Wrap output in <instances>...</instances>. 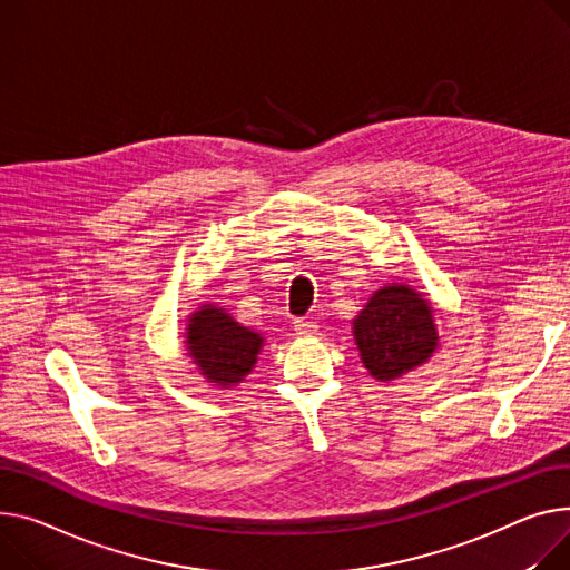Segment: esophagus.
Wrapping results in <instances>:
<instances>
[{
  "mask_svg": "<svg viewBox=\"0 0 570 570\" xmlns=\"http://www.w3.org/2000/svg\"><path fill=\"white\" fill-rule=\"evenodd\" d=\"M293 332L297 334V336H314L316 332H318V325L314 323V321H295L293 323Z\"/></svg>",
  "mask_w": 570,
  "mask_h": 570,
  "instance_id": "1",
  "label": "esophagus"
}]
</instances>
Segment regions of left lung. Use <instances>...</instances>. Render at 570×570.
I'll use <instances>...</instances> for the list:
<instances>
[{
    "instance_id": "obj_1",
    "label": "left lung",
    "mask_w": 570,
    "mask_h": 570,
    "mask_svg": "<svg viewBox=\"0 0 570 570\" xmlns=\"http://www.w3.org/2000/svg\"><path fill=\"white\" fill-rule=\"evenodd\" d=\"M435 312L431 299L407 284L373 291L353 318L355 346L368 375L390 383L426 364L440 344Z\"/></svg>"
}]
</instances>
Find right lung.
Returning a JSON list of instances; mask_svg holds the SVG:
<instances>
[{
    "mask_svg": "<svg viewBox=\"0 0 570 570\" xmlns=\"http://www.w3.org/2000/svg\"><path fill=\"white\" fill-rule=\"evenodd\" d=\"M263 341V334L240 325L224 307L210 302L187 316L183 344L185 355L210 385L229 390L252 373Z\"/></svg>",
    "mask_w": 570,
    "mask_h": 570,
    "instance_id": "obj_1",
    "label": "right lung"
}]
</instances>
